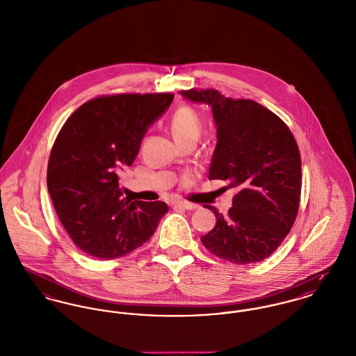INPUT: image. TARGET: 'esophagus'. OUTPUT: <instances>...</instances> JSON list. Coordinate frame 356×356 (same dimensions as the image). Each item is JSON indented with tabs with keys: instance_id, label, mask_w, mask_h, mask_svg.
I'll return each instance as SVG.
<instances>
[{
	"instance_id": "34e87169",
	"label": "esophagus",
	"mask_w": 356,
	"mask_h": 356,
	"mask_svg": "<svg viewBox=\"0 0 356 356\" xmlns=\"http://www.w3.org/2000/svg\"><path fill=\"white\" fill-rule=\"evenodd\" d=\"M174 208H182V209H188V211H194L198 208L197 204H193V202H186V201H179V202H175L174 204Z\"/></svg>"
}]
</instances>
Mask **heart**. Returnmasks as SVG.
I'll list each match as a JSON object with an SVG mask.
<instances>
[{
	"label": "heart",
	"instance_id": "heart-1",
	"mask_svg": "<svg viewBox=\"0 0 356 356\" xmlns=\"http://www.w3.org/2000/svg\"><path fill=\"white\" fill-rule=\"evenodd\" d=\"M170 128L175 142H197L202 129V121L193 108L182 106L172 115Z\"/></svg>",
	"mask_w": 356,
	"mask_h": 356
}]
</instances>
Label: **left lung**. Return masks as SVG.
Here are the masks:
<instances>
[{
  "mask_svg": "<svg viewBox=\"0 0 356 356\" xmlns=\"http://www.w3.org/2000/svg\"><path fill=\"white\" fill-rule=\"evenodd\" d=\"M181 95L212 106L217 145L209 179L236 190L228 213L213 207L216 225L201 237L220 259L250 264L268 258L290 232L301 197V155L289 127L252 99L229 98L216 89Z\"/></svg>",
  "mask_w": 356,
  "mask_h": 356,
  "instance_id": "1",
  "label": "left lung"
}]
</instances>
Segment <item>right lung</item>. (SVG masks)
<instances>
[{"instance_id": "obj_1", "label": "right lung", "mask_w": 356, "mask_h": 356, "mask_svg": "<svg viewBox=\"0 0 356 356\" xmlns=\"http://www.w3.org/2000/svg\"><path fill=\"white\" fill-rule=\"evenodd\" d=\"M171 93L99 95L82 104L59 131L47 188L72 241L99 259L143 245L168 212L166 202L124 197L120 174L136 159L147 128L171 104Z\"/></svg>"}]
</instances>
